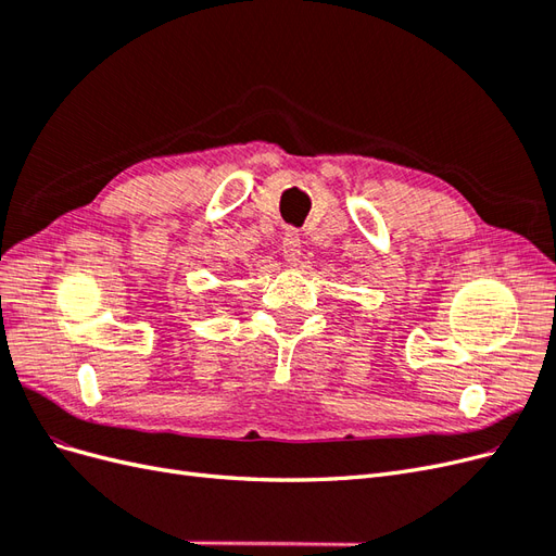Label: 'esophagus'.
<instances>
[{"label": "esophagus", "mask_w": 556, "mask_h": 556, "mask_svg": "<svg viewBox=\"0 0 556 556\" xmlns=\"http://www.w3.org/2000/svg\"><path fill=\"white\" fill-rule=\"evenodd\" d=\"M280 250H282L285 262H288L290 266H296L299 260H301V252H304V250H301V237H299V233L292 231V229L285 231Z\"/></svg>", "instance_id": "1"}]
</instances>
